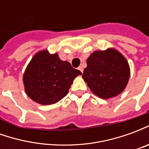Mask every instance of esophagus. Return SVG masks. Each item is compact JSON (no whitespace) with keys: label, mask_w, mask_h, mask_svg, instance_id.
Wrapping results in <instances>:
<instances>
[{"label":"esophagus","mask_w":149,"mask_h":149,"mask_svg":"<svg viewBox=\"0 0 149 149\" xmlns=\"http://www.w3.org/2000/svg\"><path fill=\"white\" fill-rule=\"evenodd\" d=\"M78 69H79V70H80V71H81V72L83 73V71H84V68H83V67H82V66H80V67L78 68Z\"/></svg>","instance_id":"obj_1"}]
</instances>
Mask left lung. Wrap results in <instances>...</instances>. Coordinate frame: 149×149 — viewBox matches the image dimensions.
Masks as SVG:
<instances>
[{
    "label": "left lung",
    "instance_id": "obj_1",
    "mask_svg": "<svg viewBox=\"0 0 149 149\" xmlns=\"http://www.w3.org/2000/svg\"><path fill=\"white\" fill-rule=\"evenodd\" d=\"M130 77L129 65L114 49L95 51L87 59L82 77L91 91L102 99L114 97L125 90Z\"/></svg>",
    "mask_w": 149,
    "mask_h": 149
}]
</instances>
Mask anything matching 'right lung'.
I'll use <instances>...</instances> for the list:
<instances>
[{
    "label": "right lung",
    "mask_w": 149,
    "mask_h": 149,
    "mask_svg": "<svg viewBox=\"0 0 149 149\" xmlns=\"http://www.w3.org/2000/svg\"><path fill=\"white\" fill-rule=\"evenodd\" d=\"M81 71L58 54L47 50L36 53L28 65L23 76L24 90L32 100L43 105L55 104L68 94L72 81Z\"/></svg>",
    "instance_id": "1"
}]
</instances>
